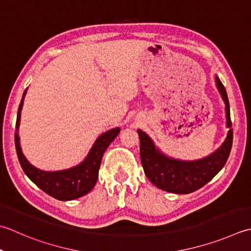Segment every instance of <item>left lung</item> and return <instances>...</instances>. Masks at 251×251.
I'll return each instance as SVG.
<instances>
[{
  "mask_svg": "<svg viewBox=\"0 0 251 251\" xmlns=\"http://www.w3.org/2000/svg\"><path fill=\"white\" fill-rule=\"evenodd\" d=\"M215 82L225 103L228 132L223 144L213 153L195 161H181L170 158L156 148L153 141L145 131L137 130L140 139L142 168L147 177L155 187L173 194H190L209 183L226 163L233 144L229 103L226 90L218 76L215 77Z\"/></svg>",
  "mask_w": 251,
  "mask_h": 251,
  "instance_id": "1",
  "label": "left lung"
}]
</instances>
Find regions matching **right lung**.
<instances>
[{
	"label": "right lung",
	"instance_id": "add662e5",
	"mask_svg": "<svg viewBox=\"0 0 251 251\" xmlns=\"http://www.w3.org/2000/svg\"><path fill=\"white\" fill-rule=\"evenodd\" d=\"M27 89L25 90L23 99L18 107L17 121H16V131H15V147H16L17 156L21 163L23 171L25 172L29 179L36 184L39 188L44 193L50 195L51 197L57 200L67 201L74 200L82 196L87 195L95 187L98 176H99V169L101 165V160L107 147L120 134V128H113L103 132L98 137L89 153L86 156L80 164L68 170L46 172L34 168L28 162L23 154V151L19 144L18 128L21 122V113L24 104V98L26 96Z\"/></svg>",
	"mask_w": 251,
	"mask_h": 251
}]
</instances>
